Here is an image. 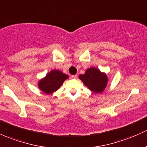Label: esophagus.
Masks as SVG:
<instances>
[{
	"label": "esophagus",
	"instance_id": "obj_1",
	"mask_svg": "<svg viewBox=\"0 0 147 147\" xmlns=\"http://www.w3.org/2000/svg\"><path fill=\"white\" fill-rule=\"evenodd\" d=\"M71 77L73 78H77V75H76H76H73Z\"/></svg>",
	"mask_w": 147,
	"mask_h": 147
}]
</instances>
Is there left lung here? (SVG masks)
I'll list each match as a JSON object with an SVG mask.
<instances>
[{
    "mask_svg": "<svg viewBox=\"0 0 147 147\" xmlns=\"http://www.w3.org/2000/svg\"><path fill=\"white\" fill-rule=\"evenodd\" d=\"M78 78L90 90L96 94L103 92L109 81L107 74L96 67L86 69L85 74H80Z\"/></svg>",
    "mask_w": 147,
    "mask_h": 147,
    "instance_id": "left-lung-1",
    "label": "left lung"
}]
</instances>
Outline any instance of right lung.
<instances>
[{
    "label": "right lung",
    "mask_w": 147,
    "mask_h": 147,
    "mask_svg": "<svg viewBox=\"0 0 147 147\" xmlns=\"http://www.w3.org/2000/svg\"><path fill=\"white\" fill-rule=\"evenodd\" d=\"M69 75L57 69H53L38 82V88L46 94H53L61 86Z\"/></svg>",
    "instance_id": "right-lung-1"
}]
</instances>
